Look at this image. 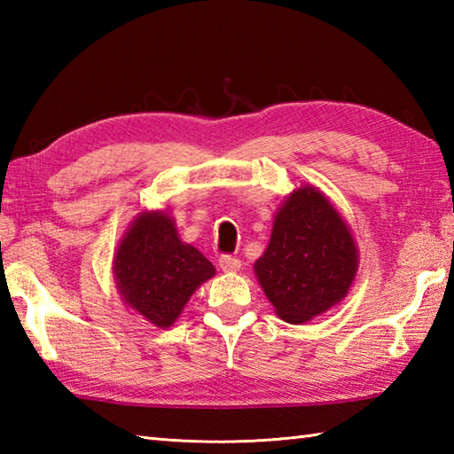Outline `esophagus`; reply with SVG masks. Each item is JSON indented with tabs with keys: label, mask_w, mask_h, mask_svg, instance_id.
<instances>
[{
	"label": "esophagus",
	"mask_w": 454,
	"mask_h": 454,
	"mask_svg": "<svg viewBox=\"0 0 454 454\" xmlns=\"http://www.w3.org/2000/svg\"><path fill=\"white\" fill-rule=\"evenodd\" d=\"M218 265H220L222 271H226V273H234V271H238L239 265H242V262H239V259H238V257H234V255H220V259H218Z\"/></svg>",
	"instance_id": "obj_1"
}]
</instances>
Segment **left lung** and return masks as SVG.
Returning a JSON list of instances; mask_svg holds the SVG:
<instances>
[{"label":"left lung","instance_id":"8db88e82","mask_svg":"<svg viewBox=\"0 0 454 454\" xmlns=\"http://www.w3.org/2000/svg\"><path fill=\"white\" fill-rule=\"evenodd\" d=\"M356 271L353 236L320 191H294L277 212L259 285L278 317L302 324L345 298Z\"/></svg>","mask_w":454,"mask_h":454}]
</instances>
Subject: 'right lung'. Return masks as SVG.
<instances>
[{
	"mask_svg": "<svg viewBox=\"0 0 454 454\" xmlns=\"http://www.w3.org/2000/svg\"><path fill=\"white\" fill-rule=\"evenodd\" d=\"M117 288L134 310L158 327H169L215 265L199 249L183 244L163 212H142L114 255Z\"/></svg>",
	"mask_w": 454,
	"mask_h": 454,
	"instance_id": "add662e5",
	"label": "right lung"
}]
</instances>
